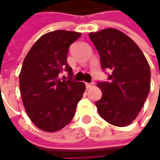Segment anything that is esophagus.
I'll return each instance as SVG.
<instances>
[{
  "label": "esophagus",
  "instance_id": "1",
  "mask_svg": "<svg viewBox=\"0 0 160 160\" xmlns=\"http://www.w3.org/2000/svg\"><path fill=\"white\" fill-rule=\"evenodd\" d=\"M92 86H94V82H91V83H86V87H87V88H91Z\"/></svg>",
  "mask_w": 160,
  "mask_h": 160
}]
</instances>
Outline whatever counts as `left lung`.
<instances>
[{
	"mask_svg": "<svg viewBox=\"0 0 160 160\" xmlns=\"http://www.w3.org/2000/svg\"><path fill=\"white\" fill-rule=\"evenodd\" d=\"M98 51L102 70H110L108 81H99L102 92L95 102L99 115L112 125L130 124L148 96L151 70L144 53L131 38L117 29L89 33Z\"/></svg>",
	"mask_w": 160,
	"mask_h": 160,
	"instance_id": "left-lung-1",
	"label": "left lung"
}]
</instances>
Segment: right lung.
Masks as SVG:
<instances>
[{"mask_svg": "<svg viewBox=\"0 0 160 160\" xmlns=\"http://www.w3.org/2000/svg\"><path fill=\"white\" fill-rule=\"evenodd\" d=\"M80 36L68 30L46 33L23 60L19 75L22 103L30 120L43 131L54 132L67 125L83 96L86 86L71 80L72 68L67 64L69 46ZM63 70L69 74L67 81L59 77Z\"/></svg>", "mask_w": 160, "mask_h": 160, "instance_id": "add662e5", "label": "right lung"}]
</instances>
